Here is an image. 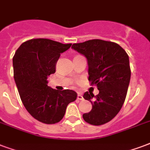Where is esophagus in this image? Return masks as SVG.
Returning a JSON list of instances; mask_svg holds the SVG:
<instances>
[{
    "mask_svg": "<svg viewBox=\"0 0 150 150\" xmlns=\"http://www.w3.org/2000/svg\"><path fill=\"white\" fill-rule=\"evenodd\" d=\"M84 98H83V96H81V94H80V93H78V95H77V100H82Z\"/></svg>",
    "mask_w": 150,
    "mask_h": 150,
    "instance_id": "1",
    "label": "esophagus"
}]
</instances>
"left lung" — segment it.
Here are the masks:
<instances>
[{
	"label": "left lung",
	"instance_id": "obj_1",
	"mask_svg": "<svg viewBox=\"0 0 150 150\" xmlns=\"http://www.w3.org/2000/svg\"><path fill=\"white\" fill-rule=\"evenodd\" d=\"M72 48L87 58L88 81L99 90L96 96L88 92L83 96L92 104L83 119L95 126L105 124L119 113L127 96L131 74L128 54L119 44L101 39L74 43Z\"/></svg>",
	"mask_w": 150,
	"mask_h": 150
}]
</instances>
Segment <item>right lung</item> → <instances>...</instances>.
Returning a JSON list of instances; mask_svg holds the SVG:
<instances>
[{"instance_id": "right-lung-1", "label": "right lung", "mask_w": 150, "mask_h": 150, "mask_svg": "<svg viewBox=\"0 0 150 150\" xmlns=\"http://www.w3.org/2000/svg\"><path fill=\"white\" fill-rule=\"evenodd\" d=\"M47 39L24 42L12 59L14 79L23 106L31 116L46 124L60 122L67 106L76 99L73 90L54 89L47 77L56 71L62 53L71 47Z\"/></svg>"}]
</instances>
